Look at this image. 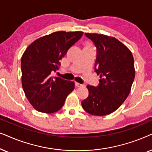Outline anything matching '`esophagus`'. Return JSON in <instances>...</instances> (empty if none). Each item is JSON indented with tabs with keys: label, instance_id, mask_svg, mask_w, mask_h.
<instances>
[{
	"label": "esophagus",
	"instance_id": "1",
	"mask_svg": "<svg viewBox=\"0 0 152 152\" xmlns=\"http://www.w3.org/2000/svg\"><path fill=\"white\" fill-rule=\"evenodd\" d=\"M75 86H76V87H82V86H83V85L81 83H79L76 82L75 83Z\"/></svg>",
	"mask_w": 152,
	"mask_h": 152
}]
</instances>
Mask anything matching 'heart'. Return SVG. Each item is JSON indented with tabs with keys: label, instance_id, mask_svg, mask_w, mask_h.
<instances>
[{
	"label": "heart",
	"instance_id": "heart-1",
	"mask_svg": "<svg viewBox=\"0 0 152 152\" xmlns=\"http://www.w3.org/2000/svg\"><path fill=\"white\" fill-rule=\"evenodd\" d=\"M86 48H92V44L90 43H89V42H87L86 44Z\"/></svg>",
	"mask_w": 152,
	"mask_h": 152
}]
</instances>
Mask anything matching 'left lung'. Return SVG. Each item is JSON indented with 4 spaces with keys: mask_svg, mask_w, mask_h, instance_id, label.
<instances>
[{
    "mask_svg": "<svg viewBox=\"0 0 152 152\" xmlns=\"http://www.w3.org/2000/svg\"><path fill=\"white\" fill-rule=\"evenodd\" d=\"M96 48L94 70L100 76L96 87L88 85L89 95L83 108L96 116L117 110L130 93L135 78L134 60L131 50L116 38L96 33L85 34Z\"/></svg>",
    "mask_w": 152,
    "mask_h": 152,
    "instance_id": "left-lung-1",
    "label": "left lung"
}]
</instances>
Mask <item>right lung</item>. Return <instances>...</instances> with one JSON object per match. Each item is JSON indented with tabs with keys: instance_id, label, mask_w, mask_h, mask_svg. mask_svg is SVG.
Segmentation results:
<instances>
[{
	"instance_id": "right-lung-1",
	"label": "right lung",
	"mask_w": 152,
	"mask_h": 152,
	"mask_svg": "<svg viewBox=\"0 0 152 152\" xmlns=\"http://www.w3.org/2000/svg\"><path fill=\"white\" fill-rule=\"evenodd\" d=\"M80 31H58L36 39L21 58V82L24 93L35 110L53 113L61 109L74 83L53 76L60 60L82 37Z\"/></svg>"
}]
</instances>
